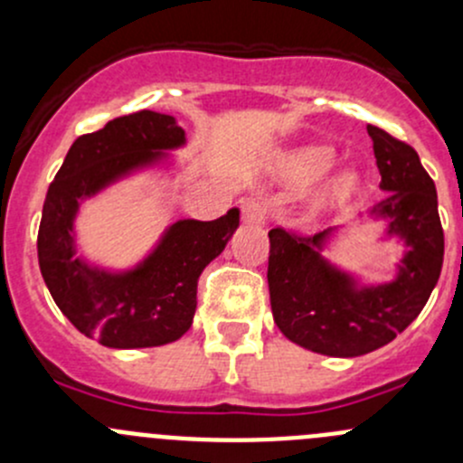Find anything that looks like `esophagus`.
<instances>
[{"instance_id": "esophagus-1", "label": "esophagus", "mask_w": 463, "mask_h": 463, "mask_svg": "<svg viewBox=\"0 0 463 463\" xmlns=\"http://www.w3.org/2000/svg\"><path fill=\"white\" fill-rule=\"evenodd\" d=\"M241 217H244L246 223H255V226H261V223L269 219V203L261 197H249L241 202Z\"/></svg>"}]
</instances>
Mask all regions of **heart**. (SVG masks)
<instances>
[{"instance_id":"1","label":"heart","mask_w":463,"mask_h":463,"mask_svg":"<svg viewBox=\"0 0 463 463\" xmlns=\"http://www.w3.org/2000/svg\"><path fill=\"white\" fill-rule=\"evenodd\" d=\"M334 165V152L329 147H307L296 152L293 156H288L284 161V175L288 176L296 184H309V181L320 179L325 172L331 170ZM358 179L352 172H345L343 176H338L331 188V197L334 199H347L352 197L354 190H356Z\"/></svg>"}]
</instances>
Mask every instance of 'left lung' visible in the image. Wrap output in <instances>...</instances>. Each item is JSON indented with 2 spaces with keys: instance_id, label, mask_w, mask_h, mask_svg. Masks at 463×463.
I'll list each match as a JSON object with an SVG mask.
<instances>
[{
  "instance_id": "left-lung-1",
  "label": "left lung",
  "mask_w": 463,
  "mask_h": 463,
  "mask_svg": "<svg viewBox=\"0 0 463 463\" xmlns=\"http://www.w3.org/2000/svg\"><path fill=\"white\" fill-rule=\"evenodd\" d=\"M385 197L372 217L408 246L396 278L361 287L322 258L335 228L300 235L269 231V293L273 320L291 343L316 354L352 358L392 343L426 307L443 264V228L434 181L419 154L385 129L367 125Z\"/></svg>"
}]
</instances>
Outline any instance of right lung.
<instances>
[{"label": "right lung", "instance_id": "right-lung-1", "mask_svg": "<svg viewBox=\"0 0 463 463\" xmlns=\"http://www.w3.org/2000/svg\"><path fill=\"white\" fill-rule=\"evenodd\" d=\"M185 143L175 116L137 111L73 141L42 208L37 260L42 278L69 322L105 347L141 349L179 340L197 309L205 266L240 226V210L214 222L181 219L137 269L109 273L76 255L73 219L80 202L120 176L165 158Z\"/></svg>", "mask_w": 463, "mask_h": 463}]
</instances>
